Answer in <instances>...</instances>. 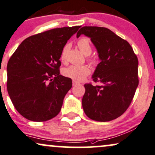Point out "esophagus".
<instances>
[{
    "label": "esophagus",
    "instance_id": "esophagus-1",
    "mask_svg": "<svg viewBox=\"0 0 155 155\" xmlns=\"http://www.w3.org/2000/svg\"><path fill=\"white\" fill-rule=\"evenodd\" d=\"M77 84H79V83L76 82V81H73V86H76V85H77Z\"/></svg>",
    "mask_w": 155,
    "mask_h": 155
}]
</instances>
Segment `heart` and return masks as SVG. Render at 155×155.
<instances>
[{
  "label": "heart",
  "instance_id": "heart-1",
  "mask_svg": "<svg viewBox=\"0 0 155 155\" xmlns=\"http://www.w3.org/2000/svg\"><path fill=\"white\" fill-rule=\"evenodd\" d=\"M77 46L82 53L87 56V61L92 66H96L97 64V58L94 56L89 55L92 52V46L91 45L90 41L87 37H83L79 39L77 41ZM70 48V45L66 44L63 48L61 53V60L64 62L66 61V55L68 50ZM91 73V70L88 66L81 65V66H76L72 65L67 68H65L63 70V74L66 77L69 78L74 80L75 81H81L89 76Z\"/></svg>",
  "mask_w": 155,
  "mask_h": 155
}]
</instances>
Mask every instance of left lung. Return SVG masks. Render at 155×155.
Wrapping results in <instances>:
<instances>
[{"instance_id":"left-lung-1","label":"left lung","mask_w":155,"mask_h":155,"mask_svg":"<svg viewBox=\"0 0 155 155\" xmlns=\"http://www.w3.org/2000/svg\"><path fill=\"white\" fill-rule=\"evenodd\" d=\"M82 34L90 37L101 60L92 76L100 84H84V111L92 120H114L131 105L139 85L137 56L127 41L107 28L83 27L76 37Z\"/></svg>"}]
</instances>
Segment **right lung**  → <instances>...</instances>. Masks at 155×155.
Returning a JSON list of instances; mask_svg holds the SVG:
<instances>
[{"label":"right lung","instance_id":"add662e5","mask_svg":"<svg viewBox=\"0 0 155 155\" xmlns=\"http://www.w3.org/2000/svg\"><path fill=\"white\" fill-rule=\"evenodd\" d=\"M80 26L66 27L25 39L7 64V90L18 113L42 122L58 114L72 80L60 74L61 50Z\"/></svg>","mask_w":155,"mask_h":155}]
</instances>
